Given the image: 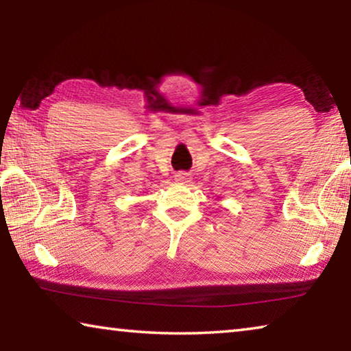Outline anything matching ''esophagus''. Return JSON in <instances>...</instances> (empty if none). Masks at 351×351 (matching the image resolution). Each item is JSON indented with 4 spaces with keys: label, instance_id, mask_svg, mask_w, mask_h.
<instances>
[{
    "label": "esophagus",
    "instance_id": "1",
    "mask_svg": "<svg viewBox=\"0 0 351 351\" xmlns=\"http://www.w3.org/2000/svg\"><path fill=\"white\" fill-rule=\"evenodd\" d=\"M175 180L178 182H190V180H192V175L187 173V171H178V173L175 175Z\"/></svg>",
    "mask_w": 351,
    "mask_h": 351
}]
</instances>
